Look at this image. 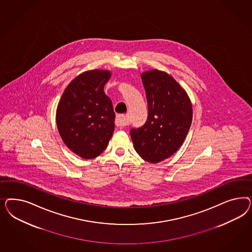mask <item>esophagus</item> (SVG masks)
<instances>
[{
  "instance_id": "1",
  "label": "esophagus",
  "mask_w": 252,
  "mask_h": 252,
  "mask_svg": "<svg viewBox=\"0 0 252 252\" xmlns=\"http://www.w3.org/2000/svg\"><path fill=\"white\" fill-rule=\"evenodd\" d=\"M115 125H116L117 126H125L126 125V115H116V118H115Z\"/></svg>"
}]
</instances>
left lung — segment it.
Wrapping results in <instances>:
<instances>
[{
  "label": "left lung",
  "mask_w": 252,
  "mask_h": 252,
  "mask_svg": "<svg viewBox=\"0 0 252 252\" xmlns=\"http://www.w3.org/2000/svg\"><path fill=\"white\" fill-rule=\"evenodd\" d=\"M148 101V119L130 130L134 148L144 160L157 163L183 144L192 123L188 93L173 76L157 69L141 74Z\"/></svg>",
  "instance_id": "8db88e82"
}]
</instances>
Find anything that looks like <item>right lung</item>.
<instances>
[{
	"mask_svg": "<svg viewBox=\"0 0 252 252\" xmlns=\"http://www.w3.org/2000/svg\"><path fill=\"white\" fill-rule=\"evenodd\" d=\"M110 77L108 70L81 73L65 88L57 106L56 124L62 139L83 159L98 157L115 130L113 103L103 92Z\"/></svg>",
	"mask_w": 252,
	"mask_h": 252,
	"instance_id": "add662e5",
	"label": "right lung"
}]
</instances>
